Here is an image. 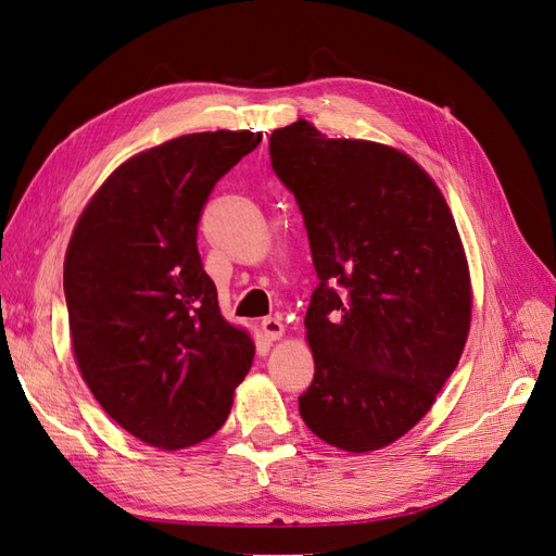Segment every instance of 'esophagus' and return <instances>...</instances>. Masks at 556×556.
Segmentation results:
<instances>
[{"instance_id":"1","label":"esophagus","mask_w":556,"mask_h":556,"mask_svg":"<svg viewBox=\"0 0 556 556\" xmlns=\"http://www.w3.org/2000/svg\"><path fill=\"white\" fill-rule=\"evenodd\" d=\"M282 330H285V326H282V321L276 319V317H266V319L262 321V332H264L266 340H278V338H282Z\"/></svg>"}]
</instances>
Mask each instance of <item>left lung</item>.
<instances>
[{
	"mask_svg": "<svg viewBox=\"0 0 556 556\" xmlns=\"http://www.w3.org/2000/svg\"><path fill=\"white\" fill-rule=\"evenodd\" d=\"M271 168L296 198L319 278L305 313L315 379L307 429L374 452L427 415L470 330V276L431 177L394 148L274 129Z\"/></svg>",
	"mask_w": 556,
	"mask_h": 556,
	"instance_id": "left-lung-1",
	"label": "left lung"
}]
</instances>
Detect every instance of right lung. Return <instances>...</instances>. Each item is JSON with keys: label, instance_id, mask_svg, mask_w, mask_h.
<instances>
[{"label": "right lung", "instance_id": "right-lung-1", "mask_svg": "<svg viewBox=\"0 0 556 556\" xmlns=\"http://www.w3.org/2000/svg\"><path fill=\"white\" fill-rule=\"evenodd\" d=\"M260 131H201L150 148L109 175L79 216L63 292L79 371L135 438L182 450L214 435L255 346L218 309L198 253L214 189Z\"/></svg>", "mask_w": 556, "mask_h": 556}]
</instances>
